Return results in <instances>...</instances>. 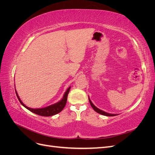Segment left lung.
<instances>
[{
	"label": "left lung",
	"mask_w": 155,
	"mask_h": 155,
	"mask_svg": "<svg viewBox=\"0 0 155 155\" xmlns=\"http://www.w3.org/2000/svg\"><path fill=\"white\" fill-rule=\"evenodd\" d=\"M88 100H89V102H90L91 105L92 107V109H93L96 112H97V113H99V114H102V115H104V116H114L118 115V114H115L107 113V112H105V111H104V110H100V109H98V108H97L94 105V104H92V102L91 100H90V98H89V97H88Z\"/></svg>",
	"instance_id": "obj_1"
}]
</instances>
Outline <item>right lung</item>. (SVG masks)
<instances>
[{
  "label": "right lung",
  "instance_id": "add662e5",
  "mask_svg": "<svg viewBox=\"0 0 155 155\" xmlns=\"http://www.w3.org/2000/svg\"><path fill=\"white\" fill-rule=\"evenodd\" d=\"M70 87H68V88L67 90V91L64 92V95L62 97V99L61 100L55 103L54 104H52L51 105H49L48 107H46L44 108H40V109H32V108H30L26 106L24 104H23L22 101L21 100L19 96H18V94L16 91L15 89V92H16V95L17 96L18 100H19L20 103L22 104V105L24 106L26 109L28 110H29L30 111L34 112V113L38 114L40 116H54L55 114H58L59 112L61 111L64 107L67 104V97L68 92L70 91Z\"/></svg>",
  "mask_w": 155,
  "mask_h": 155
}]
</instances>
